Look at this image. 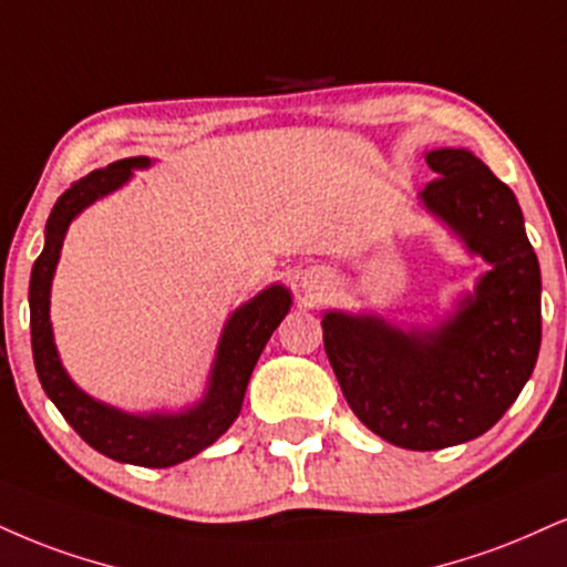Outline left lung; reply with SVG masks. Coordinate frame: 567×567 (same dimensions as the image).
<instances>
[{
  "mask_svg": "<svg viewBox=\"0 0 567 567\" xmlns=\"http://www.w3.org/2000/svg\"><path fill=\"white\" fill-rule=\"evenodd\" d=\"M425 206L491 264L439 332L327 313L324 351L353 414L412 452L478 439L528 383L542 346V271L513 189L467 150H435Z\"/></svg>",
  "mask_w": 567,
  "mask_h": 567,
  "instance_id": "obj_1",
  "label": "left lung"
}]
</instances>
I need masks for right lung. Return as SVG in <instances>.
Masks as SVG:
<instances>
[{
  "label": "right lung",
  "instance_id": "1",
  "mask_svg": "<svg viewBox=\"0 0 567 567\" xmlns=\"http://www.w3.org/2000/svg\"><path fill=\"white\" fill-rule=\"evenodd\" d=\"M147 163L150 161L142 155L140 158L115 161L107 168H97V172L86 174L84 179L73 182L58 197L50 218H47L44 250L31 269V349L44 393L50 395L52 404L68 420V425L89 446L111 456V460L128 462V465L172 467L210 446L237 420L250 372L261 357L266 340L271 338V332L288 313L290 296L288 290L275 285L231 313L221 343H218V357L206 399L179 417H161V414L134 417V414H124L81 393L60 367L58 351L52 343L50 285L54 266H58L71 218L97 197L121 187L132 174V168H142Z\"/></svg>",
  "mask_w": 567,
  "mask_h": 567
}]
</instances>
